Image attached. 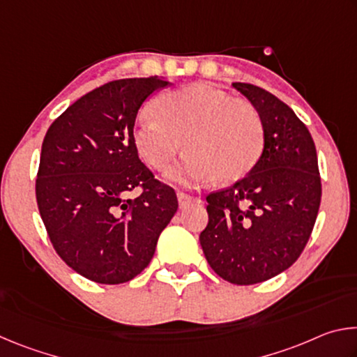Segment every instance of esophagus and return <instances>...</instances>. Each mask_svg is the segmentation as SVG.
<instances>
[{"mask_svg": "<svg viewBox=\"0 0 357 357\" xmlns=\"http://www.w3.org/2000/svg\"><path fill=\"white\" fill-rule=\"evenodd\" d=\"M195 202H198L195 197H192L189 193H184V192H178V203L181 209L190 206V204H193Z\"/></svg>", "mask_w": 357, "mask_h": 357, "instance_id": "1", "label": "esophagus"}]
</instances>
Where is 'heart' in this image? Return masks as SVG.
Masks as SVG:
<instances>
[{
  "label": "heart",
  "instance_id": "obj_1",
  "mask_svg": "<svg viewBox=\"0 0 357 357\" xmlns=\"http://www.w3.org/2000/svg\"><path fill=\"white\" fill-rule=\"evenodd\" d=\"M153 121L138 123L132 134L137 153L146 165L165 170L181 149L185 159L168 178L219 184L245 178L264 149V126L253 104L236 99L208 83L168 91L149 107Z\"/></svg>",
  "mask_w": 357,
  "mask_h": 357
}]
</instances>
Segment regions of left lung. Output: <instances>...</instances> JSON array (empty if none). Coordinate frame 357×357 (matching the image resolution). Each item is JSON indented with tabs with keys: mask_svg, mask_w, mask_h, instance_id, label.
Returning a JSON list of instances; mask_svg holds the SVG:
<instances>
[{
	"mask_svg": "<svg viewBox=\"0 0 357 357\" xmlns=\"http://www.w3.org/2000/svg\"><path fill=\"white\" fill-rule=\"evenodd\" d=\"M257 108L264 149L255 168L209 193L200 244L211 268L234 285L273 279L304 250L321 202L313 138L285 102L250 83H233Z\"/></svg>",
	"mask_w": 357,
	"mask_h": 357,
	"instance_id": "obj_1",
	"label": "left lung"
}]
</instances>
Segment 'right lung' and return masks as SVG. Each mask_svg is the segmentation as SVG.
<instances>
[{"label": "right lung", "instance_id": "1", "mask_svg": "<svg viewBox=\"0 0 357 357\" xmlns=\"http://www.w3.org/2000/svg\"><path fill=\"white\" fill-rule=\"evenodd\" d=\"M165 78L108 82L74 102L48 128L36 200L63 261L86 279L118 285L153 258L178 209L176 193L138 159L137 113ZM140 186L137 199L127 192Z\"/></svg>", "mask_w": 357, "mask_h": 357}]
</instances>
